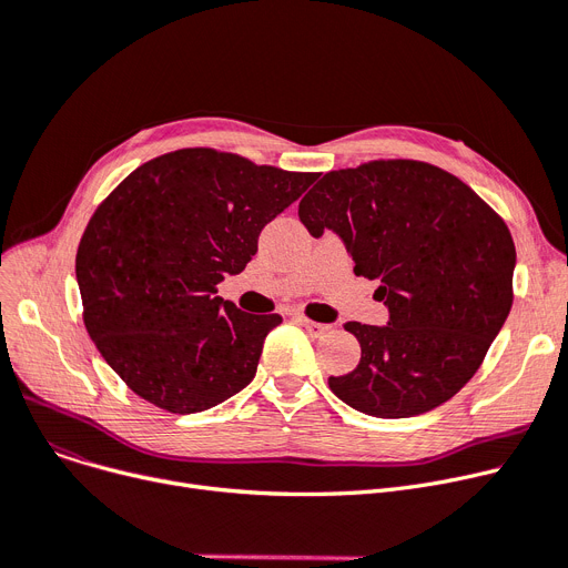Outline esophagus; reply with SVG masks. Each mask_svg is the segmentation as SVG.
Listing matches in <instances>:
<instances>
[{
  "instance_id": "esophagus-1",
  "label": "esophagus",
  "mask_w": 568,
  "mask_h": 568,
  "mask_svg": "<svg viewBox=\"0 0 568 568\" xmlns=\"http://www.w3.org/2000/svg\"><path fill=\"white\" fill-rule=\"evenodd\" d=\"M300 325H303L312 337H325L327 332H332V325L327 323H316V321H310V318H297Z\"/></svg>"
}]
</instances>
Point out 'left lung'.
<instances>
[{"label": "left lung", "instance_id": "1", "mask_svg": "<svg viewBox=\"0 0 568 568\" xmlns=\"http://www.w3.org/2000/svg\"><path fill=\"white\" fill-rule=\"evenodd\" d=\"M314 239L329 229L376 280L387 325L346 323L362 357L329 389L383 419L438 408L481 366L511 303L516 247L479 194L417 160L327 172L297 206Z\"/></svg>", "mask_w": 568, "mask_h": 568}]
</instances>
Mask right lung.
Instances as JSON below:
<instances>
[{
	"label": "right lung",
	"mask_w": 568,
	"mask_h": 568,
	"mask_svg": "<svg viewBox=\"0 0 568 568\" xmlns=\"http://www.w3.org/2000/svg\"><path fill=\"white\" fill-rule=\"evenodd\" d=\"M316 176L181 149L138 166L95 209L75 256L84 325L132 392L190 415L252 383L282 316L247 314L217 284L245 271L261 229Z\"/></svg>",
	"instance_id": "add662e5"
}]
</instances>
